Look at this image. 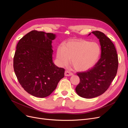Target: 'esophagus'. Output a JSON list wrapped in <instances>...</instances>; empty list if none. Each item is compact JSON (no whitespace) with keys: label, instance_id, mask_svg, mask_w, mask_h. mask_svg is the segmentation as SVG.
I'll use <instances>...</instances> for the list:
<instances>
[{"label":"esophagus","instance_id":"esophagus-1","mask_svg":"<svg viewBox=\"0 0 128 128\" xmlns=\"http://www.w3.org/2000/svg\"><path fill=\"white\" fill-rule=\"evenodd\" d=\"M73 75V74L68 70H66L65 72V76H72Z\"/></svg>","mask_w":128,"mask_h":128}]
</instances>
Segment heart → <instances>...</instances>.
Here are the masks:
<instances>
[{
  "mask_svg": "<svg viewBox=\"0 0 128 128\" xmlns=\"http://www.w3.org/2000/svg\"><path fill=\"white\" fill-rule=\"evenodd\" d=\"M101 49L96 42L86 40H73L58 46L56 58L59 63L66 65L72 60V65L76 70L84 72L94 66L100 58Z\"/></svg>",
  "mask_w": 128,
  "mask_h": 128,
  "instance_id": "b5f03b06",
  "label": "heart"
}]
</instances>
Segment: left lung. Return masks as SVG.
<instances>
[{
  "label": "left lung",
  "mask_w": 128,
  "mask_h": 128,
  "mask_svg": "<svg viewBox=\"0 0 128 128\" xmlns=\"http://www.w3.org/2000/svg\"><path fill=\"white\" fill-rule=\"evenodd\" d=\"M92 32L99 39L101 54L91 69L77 72L80 82L75 89L76 92L78 96L86 98L100 96L108 89L117 74L118 67L117 51L110 39L101 32Z\"/></svg>",
  "instance_id": "left-lung-1"
}]
</instances>
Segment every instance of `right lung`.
Instances as JSON below:
<instances>
[{
    "instance_id": "obj_1",
    "label": "right lung",
    "mask_w": 128,
    "mask_h": 128,
    "mask_svg": "<svg viewBox=\"0 0 128 128\" xmlns=\"http://www.w3.org/2000/svg\"><path fill=\"white\" fill-rule=\"evenodd\" d=\"M52 33L32 30L19 40L13 58V68L20 84L30 94L38 98L49 96L65 70L56 66L52 60Z\"/></svg>"
}]
</instances>
